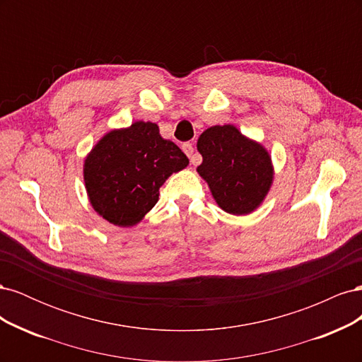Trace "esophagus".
<instances>
[{
    "mask_svg": "<svg viewBox=\"0 0 362 362\" xmlns=\"http://www.w3.org/2000/svg\"><path fill=\"white\" fill-rule=\"evenodd\" d=\"M182 151H184V154H185V156L190 157V163H192V164H198V163H199L198 160H196V158L193 157V151H194V148H193V145H192V144H189V141H187V144H184V145H182Z\"/></svg>",
    "mask_w": 362,
    "mask_h": 362,
    "instance_id": "esophagus-1",
    "label": "esophagus"
}]
</instances>
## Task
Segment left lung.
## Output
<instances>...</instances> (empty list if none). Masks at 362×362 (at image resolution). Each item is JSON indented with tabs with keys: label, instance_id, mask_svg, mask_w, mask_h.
Instances as JSON below:
<instances>
[{
	"label": "left lung",
	"instance_id": "left-lung-1",
	"mask_svg": "<svg viewBox=\"0 0 362 362\" xmlns=\"http://www.w3.org/2000/svg\"><path fill=\"white\" fill-rule=\"evenodd\" d=\"M196 146L202 156V164L196 170L206 181L217 205L235 216L257 210L273 182L267 149L234 125L206 128Z\"/></svg>",
	"mask_w": 362,
	"mask_h": 362
}]
</instances>
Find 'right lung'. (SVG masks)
Segmentation results:
<instances>
[{
    "instance_id": "1",
    "label": "right lung",
    "mask_w": 362,
    "mask_h": 362,
    "mask_svg": "<svg viewBox=\"0 0 362 362\" xmlns=\"http://www.w3.org/2000/svg\"><path fill=\"white\" fill-rule=\"evenodd\" d=\"M189 158L157 124L139 122L107 133L84 160V184L93 210L107 222L137 225L158 201L160 187Z\"/></svg>"
}]
</instances>
